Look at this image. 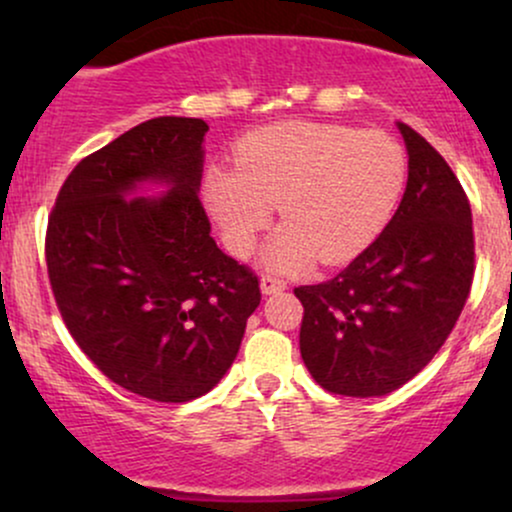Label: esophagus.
<instances>
[{"label":"esophagus","mask_w":512,"mask_h":512,"mask_svg":"<svg viewBox=\"0 0 512 512\" xmlns=\"http://www.w3.org/2000/svg\"><path fill=\"white\" fill-rule=\"evenodd\" d=\"M260 289L264 296H269V293H279L286 289V281L279 279V276H272V274H264L260 279Z\"/></svg>","instance_id":"1"}]
</instances>
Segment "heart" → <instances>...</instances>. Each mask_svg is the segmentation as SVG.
<instances>
[{
  "mask_svg": "<svg viewBox=\"0 0 512 512\" xmlns=\"http://www.w3.org/2000/svg\"><path fill=\"white\" fill-rule=\"evenodd\" d=\"M407 178V156L380 129L289 120L248 134L238 166H214L204 178L209 214L231 252L245 257L272 223L284 231L264 262L293 272L310 260L339 264L383 231Z\"/></svg>",
  "mask_w": 512,
  "mask_h": 512,
  "instance_id": "obj_1",
  "label": "heart"
}]
</instances>
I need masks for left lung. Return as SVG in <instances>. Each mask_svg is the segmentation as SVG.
I'll use <instances>...</instances> for the list:
<instances>
[{
  "mask_svg": "<svg viewBox=\"0 0 512 512\" xmlns=\"http://www.w3.org/2000/svg\"><path fill=\"white\" fill-rule=\"evenodd\" d=\"M409 180L385 231L334 279L293 289L301 356L332 395L383 397L450 337L474 279L472 207L431 144L399 122Z\"/></svg>",
  "mask_w": 512,
  "mask_h": 512,
  "instance_id": "left-lung-1",
  "label": "left lung"
}]
</instances>
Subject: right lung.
I'll return each mask as SVG.
<instances>
[{
    "label": "right lung",
    "mask_w": 512,
    "mask_h": 512,
    "mask_svg": "<svg viewBox=\"0 0 512 512\" xmlns=\"http://www.w3.org/2000/svg\"><path fill=\"white\" fill-rule=\"evenodd\" d=\"M197 117H154L76 163L48 216L57 308L105 378L154 402L209 392L238 356L262 301L248 264L223 255L199 199ZM163 179L158 200L132 196Z\"/></svg>",
    "instance_id": "right-lung-1"
}]
</instances>
